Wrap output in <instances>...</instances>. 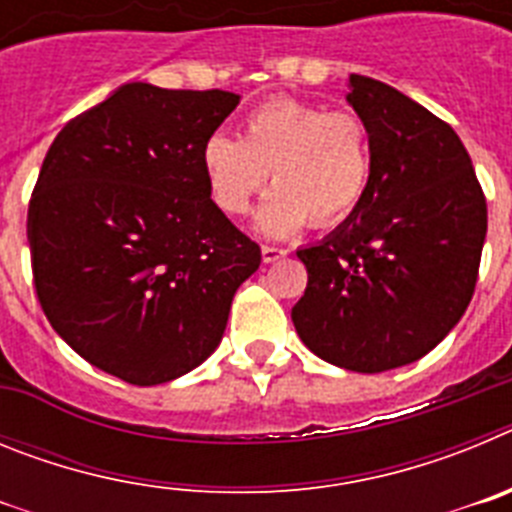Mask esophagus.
<instances>
[{
    "mask_svg": "<svg viewBox=\"0 0 512 512\" xmlns=\"http://www.w3.org/2000/svg\"><path fill=\"white\" fill-rule=\"evenodd\" d=\"M284 256H287V251H284V248H277V246L261 248V259H264V264H274V261L284 259Z\"/></svg>",
    "mask_w": 512,
    "mask_h": 512,
    "instance_id": "esophagus-1",
    "label": "esophagus"
}]
</instances>
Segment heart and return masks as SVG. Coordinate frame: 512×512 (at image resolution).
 <instances>
[{
	"instance_id": "obj_1",
	"label": "heart",
	"mask_w": 512,
	"mask_h": 512,
	"mask_svg": "<svg viewBox=\"0 0 512 512\" xmlns=\"http://www.w3.org/2000/svg\"><path fill=\"white\" fill-rule=\"evenodd\" d=\"M202 171L228 215H243L271 174L274 189L256 225L287 238L307 220L323 228L354 210L369 187L372 153L359 115L279 97L246 117L241 138L212 133L202 146Z\"/></svg>"
}]
</instances>
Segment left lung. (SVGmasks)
Wrapping results in <instances>:
<instances>
[{
	"instance_id": "8db88e82",
	"label": "left lung",
	"mask_w": 512,
	"mask_h": 512,
	"mask_svg": "<svg viewBox=\"0 0 512 512\" xmlns=\"http://www.w3.org/2000/svg\"><path fill=\"white\" fill-rule=\"evenodd\" d=\"M369 187L351 215L297 251L307 289L292 323L312 354L361 374L413 364L461 320L477 284L487 202L451 125L369 76H348Z\"/></svg>"
}]
</instances>
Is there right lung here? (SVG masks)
Returning a JSON list of instances; mask_svg holds the SVG:
<instances>
[{
    "label": "right lung",
    "mask_w": 512,
    "mask_h": 512,
    "mask_svg": "<svg viewBox=\"0 0 512 512\" xmlns=\"http://www.w3.org/2000/svg\"><path fill=\"white\" fill-rule=\"evenodd\" d=\"M223 89L117 87L48 148L27 210L38 300L81 359L151 387L220 346L261 248L210 200L202 146L238 107Z\"/></svg>",
    "instance_id": "right-lung-1"
}]
</instances>
